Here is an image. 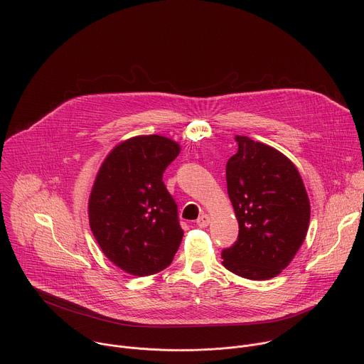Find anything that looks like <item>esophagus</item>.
<instances>
[{
    "instance_id": "obj_1",
    "label": "esophagus",
    "mask_w": 364,
    "mask_h": 364,
    "mask_svg": "<svg viewBox=\"0 0 364 364\" xmlns=\"http://www.w3.org/2000/svg\"><path fill=\"white\" fill-rule=\"evenodd\" d=\"M197 226L198 228H205V226H209V223H210V218H209V215H205V213H203L198 219H197Z\"/></svg>"
}]
</instances>
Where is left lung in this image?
<instances>
[{
    "instance_id": "left-lung-1",
    "label": "left lung",
    "mask_w": 364,
    "mask_h": 364,
    "mask_svg": "<svg viewBox=\"0 0 364 364\" xmlns=\"http://www.w3.org/2000/svg\"><path fill=\"white\" fill-rule=\"evenodd\" d=\"M226 164L228 193L239 223L237 240L222 250L223 267L255 281L285 269L309 225V200L296 167L275 148L236 135Z\"/></svg>"
}]
</instances>
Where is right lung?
Listing matches in <instances>:
<instances>
[{"label": "right lung", "instance_id": "add662e5", "mask_svg": "<svg viewBox=\"0 0 364 364\" xmlns=\"http://www.w3.org/2000/svg\"><path fill=\"white\" fill-rule=\"evenodd\" d=\"M180 145L161 135L134 136L103 161L90 197L89 225L102 252L122 271L166 269L183 239L177 204L163 174Z\"/></svg>", "mask_w": 364, "mask_h": 364}]
</instances>
